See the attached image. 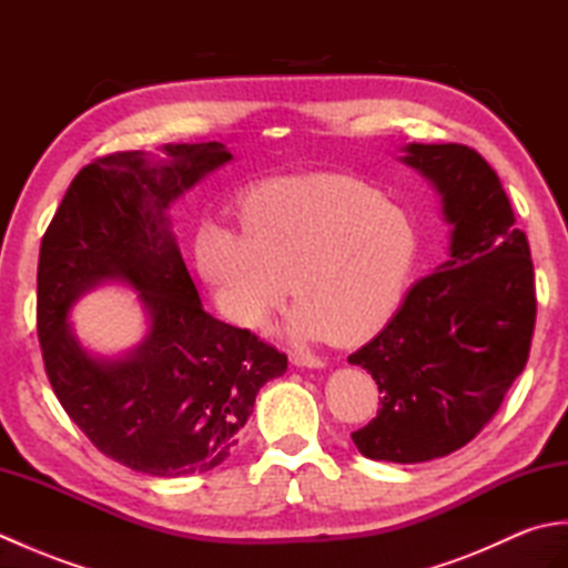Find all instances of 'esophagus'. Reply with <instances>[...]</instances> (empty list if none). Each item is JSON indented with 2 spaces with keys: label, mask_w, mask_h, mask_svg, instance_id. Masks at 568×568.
Masks as SVG:
<instances>
[{
  "label": "esophagus",
  "mask_w": 568,
  "mask_h": 568,
  "mask_svg": "<svg viewBox=\"0 0 568 568\" xmlns=\"http://www.w3.org/2000/svg\"><path fill=\"white\" fill-rule=\"evenodd\" d=\"M291 361L295 366H305V368H322L324 366V361L320 356L305 352V348H293Z\"/></svg>",
  "instance_id": "esophagus-1"
}]
</instances>
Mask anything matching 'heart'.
I'll list each match as a JSON object with an SVG mask.
<instances>
[{"instance_id": "b5f03b06", "label": "heart", "mask_w": 568, "mask_h": 568, "mask_svg": "<svg viewBox=\"0 0 568 568\" xmlns=\"http://www.w3.org/2000/svg\"><path fill=\"white\" fill-rule=\"evenodd\" d=\"M241 216L244 229H204L197 256L226 315L251 329L293 287L300 336L358 339L400 303L419 256L413 214L352 175L271 180Z\"/></svg>"}]
</instances>
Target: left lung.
<instances>
[{"mask_svg": "<svg viewBox=\"0 0 568 568\" xmlns=\"http://www.w3.org/2000/svg\"><path fill=\"white\" fill-rule=\"evenodd\" d=\"M405 151L439 190L452 248L348 356L381 390L378 415L352 439L376 462L419 464L462 449L498 413L527 364L537 295L527 236L484 155L464 143Z\"/></svg>", "mask_w": 568, "mask_h": 568, "instance_id": "8db88e82", "label": "left lung"}]
</instances>
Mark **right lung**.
<instances>
[{"mask_svg":"<svg viewBox=\"0 0 568 568\" xmlns=\"http://www.w3.org/2000/svg\"><path fill=\"white\" fill-rule=\"evenodd\" d=\"M165 153L155 165L143 151L110 153L72 178L41 241L36 327L45 376L84 437L122 466L175 478L224 462L287 356L202 307L168 229V204L232 153L216 141L168 143ZM114 276L142 293L152 327L134 355L98 362L67 312Z\"/></svg>","mask_w":568,"mask_h":568,"instance_id":"1","label":"right lung"}]
</instances>
